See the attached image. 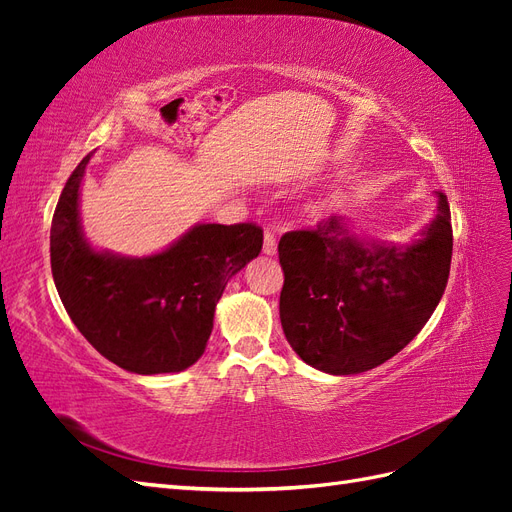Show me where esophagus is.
<instances>
[{"mask_svg":"<svg viewBox=\"0 0 512 512\" xmlns=\"http://www.w3.org/2000/svg\"><path fill=\"white\" fill-rule=\"evenodd\" d=\"M262 252H265L267 256L277 254V239L271 230H265V243H262Z\"/></svg>","mask_w":512,"mask_h":512,"instance_id":"obj_1","label":"esophagus"}]
</instances>
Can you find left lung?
Here are the masks:
<instances>
[{"instance_id": "1", "label": "left lung", "mask_w": 512, "mask_h": 512, "mask_svg": "<svg viewBox=\"0 0 512 512\" xmlns=\"http://www.w3.org/2000/svg\"><path fill=\"white\" fill-rule=\"evenodd\" d=\"M277 252L292 350L324 374H361L404 350L438 307L453 256L451 209L440 192L436 220L410 245L359 237L331 215L286 232Z\"/></svg>"}]
</instances>
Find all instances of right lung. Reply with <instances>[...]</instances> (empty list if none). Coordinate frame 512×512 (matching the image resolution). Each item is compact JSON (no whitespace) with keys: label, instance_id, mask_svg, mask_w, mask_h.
<instances>
[{"label":"right lung","instance_id":"right-lung-1","mask_svg":"<svg viewBox=\"0 0 512 512\" xmlns=\"http://www.w3.org/2000/svg\"><path fill=\"white\" fill-rule=\"evenodd\" d=\"M85 156L64 185L51 224V271L68 316L108 361L132 374H170L207 348L228 280L262 250V228L198 224L147 258L96 252L81 230Z\"/></svg>","mask_w":512,"mask_h":512}]
</instances>
